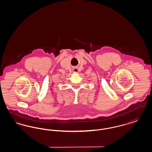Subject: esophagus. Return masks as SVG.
I'll list each match as a JSON object with an SVG mask.
<instances>
[{
  "label": "esophagus",
  "mask_w": 152,
  "mask_h": 152,
  "mask_svg": "<svg viewBox=\"0 0 152 152\" xmlns=\"http://www.w3.org/2000/svg\"><path fill=\"white\" fill-rule=\"evenodd\" d=\"M73 71L74 72L78 73V72H79V69H78L77 68H75V69H73Z\"/></svg>",
  "instance_id": "obj_1"
}]
</instances>
